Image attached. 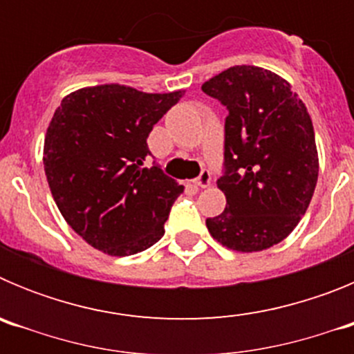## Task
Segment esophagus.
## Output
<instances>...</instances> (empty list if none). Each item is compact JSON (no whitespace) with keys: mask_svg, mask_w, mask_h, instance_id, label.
Here are the masks:
<instances>
[{"mask_svg":"<svg viewBox=\"0 0 354 354\" xmlns=\"http://www.w3.org/2000/svg\"><path fill=\"white\" fill-rule=\"evenodd\" d=\"M211 184V171L209 170H202V174L198 175L195 179V186L198 187H207Z\"/></svg>","mask_w":354,"mask_h":354,"instance_id":"34e87169","label":"esophagus"}]
</instances>
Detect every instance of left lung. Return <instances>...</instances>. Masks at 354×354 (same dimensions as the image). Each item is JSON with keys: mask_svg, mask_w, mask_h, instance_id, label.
Listing matches in <instances>:
<instances>
[{"mask_svg": "<svg viewBox=\"0 0 354 354\" xmlns=\"http://www.w3.org/2000/svg\"><path fill=\"white\" fill-rule=\"evenodd\" d=\"M202 90L228 109L218 179L227 207L205 225L236 252L271 248L296 228L317 184L310 115L283 77L255 65L227 68Z\"/></svg>", "mask_w": 354, "mask_h": 354, "instance_id": "1", "label": "left lung"}]
</instances>
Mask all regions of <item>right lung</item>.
<instances>
[{
    "instance_id": "right-lung-1",
    "label": "right lung",
    "mask_w": 354,
    "mask_h": 354,
    "mask_svg": "<svg viewBox=\"0 0 354 354\" xmlns=\"http://www.w3.org/2000/svg\"><path fill=\"white\" fill-rule=\"evenodd\" d=\"M183 95L97 84L68 93L56 108L44 140V170L65 221L95 250L126 257L165 234L184 187L143 162L149 133Z\"/></svg>"
}]
</instances>
